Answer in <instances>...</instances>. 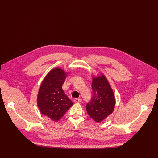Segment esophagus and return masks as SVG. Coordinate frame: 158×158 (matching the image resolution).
Instances as JSON below:
<instances>
[{
  "mask_svg": "<svg viewBox=\"0 0 158 158\" xmlns=\"http://www.w3.org/2000/svg\"><path fill=\"white\" fill-rule=\"evenodd\" d=\"M74 102L75 103H80V102H81V99H80V98H76V99H75L74 100Z\"/></svg>",
  "mask_w": 158,
  "mask_h": 158,
  "instance_id": "1",
  "label": "esophagus"
}]
</instances>
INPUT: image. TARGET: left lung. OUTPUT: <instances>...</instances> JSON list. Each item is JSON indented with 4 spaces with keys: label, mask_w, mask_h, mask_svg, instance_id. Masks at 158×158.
I'll use <instances>...</instances> for the list:
<instances>
[{
    "label": "left lung",
    "mask_w": 158,
    "mask_h": 158,
    "mask_svg": "<svg viewBox=\"0 0 158 158\" xmlns=\"http://www.w3.org/2000/svg\"><path fill=\"white\" fill-rule=\"evenodd\" d=\"M93 96L86 105V110L94 121L100 123L113 112L116 99L112 89L104 74L93 76Z\"/></svg>",
    "instance_id": "obj_1"
}]
</instances>
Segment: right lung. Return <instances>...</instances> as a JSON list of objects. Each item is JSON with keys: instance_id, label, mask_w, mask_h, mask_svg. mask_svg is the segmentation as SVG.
Segmentation results:
<instances>
[{"instance_id": "add662e5", "label": "right lung", "mask_w": 158, "mask_h": 158, "mask_svg": "<svg viewBox=\"0 0 158 158\" xmlns=\"http://www.w3.org/2000/svg\"><path fill=\"white\" fill-rule=\"evenodd\" d=\"M69 73L60 67H55L44 77L39 89L38 108L43 115L55 122L60 119L73 105L62 88Z\"/></svg>"}]
</instances>
